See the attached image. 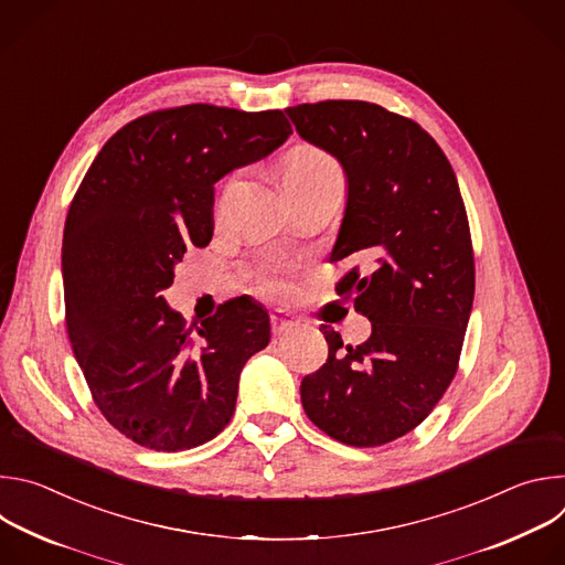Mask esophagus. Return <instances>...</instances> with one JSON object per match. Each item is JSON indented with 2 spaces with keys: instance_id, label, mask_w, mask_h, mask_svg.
Returning <instances> with one entry per match:
<instances>
[{
  "instance_id": "obj_1",
  "label": "esophagus",
  "mask_w": 565,
  "mask_h": 565,
  "mask_svg": "<svg viewBox=\"0 0 565 565\" xmlns=\"http://www.w3.org/2000/svg\"><path fill=\"white\" fill-rule=\"evenodd\" d=\"M270 327H273V335L281 338V335H288L290 331H295L297 321H292L288 315H284V310H275V312H270Z\"/></svg>"
}]
</instances>
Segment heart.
Here are the masks:
<instances>
[{
    "label": "heart",
    "instance_id": "1",
    "mask_svg": "<svg viewBox=\"0 0 565 565\" xmlns=\"http://www.w3.org/2000/svg\"><path fill=\"white\" fill-rule=\"evenodd\" d=\"M342 179L335 160L312 145H297L284 160V183H319ZM262 290L270 297H281L288 292L286 281L277 270H268L262 279Z\"/></svg>",
    "mask_w": 565,
    "mask_h": 565
}]
</instances>
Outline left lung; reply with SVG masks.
Instances as JSON below:
<instances>
[{"label":"left lung","mask_w":565,"mask_h":565,"mask_svg":"<svg viewBox=\"0 0 565 565\" xmlns=\"http://www.w3.org/2000/svg\"><path fill=\"white\" fill-rule=\"evenodd\" d=\"M297 134L347 177L331 262L371 259L335 286L371 338L347 347L324 327L329 360L301 380L306 416L331 438L377 447L416 429L451 384L473 303V253L456 174L414 120L364 100L286 109Z\"/></svg>","instance_id":"obj_1"}]
</instances>
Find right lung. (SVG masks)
<instances>
[{"mask_svg": "<svg viewBox=\"0 0 565 565\" xmlns=\"http://www.w3.org/2000/svg\"><path fill=\"white\" fill-rule=\"evenodd\" d=\"M290 134L279 109L153 111L116 131L77 188L62 238L71 349L109 425L147 449L221 434L241 369L270 342L268 310L248 295L192 335L163 290L188 248L210 244L214 183Z\"/></svg>", "mask_w": 565, "mask_h": 565, "instance_id": "obj_1", "label": "right lung"}]
</instances>
